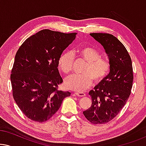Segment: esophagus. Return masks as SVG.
<instances>
[{
    "label": "esophagus",
    "mask_w": 146,
    "mask_h": 146,
    "mask_svg": "<svg viewBox=\"0 0 146 146\" xmlns=\"http://www.w3.org/2000/svg\"><path fill=\"white\" fill-rule=\"evenodd\" d=\"M74 94L76 96H78V97H84L86 96V94L84 92H76Z\"/></svg>",
    "instance_id": "34e87169"
}]
</instances>
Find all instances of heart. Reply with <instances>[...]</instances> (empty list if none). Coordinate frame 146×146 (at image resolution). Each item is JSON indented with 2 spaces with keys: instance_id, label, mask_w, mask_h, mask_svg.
I'll return each instance as SVG.
<instances>
[{
  "instance_id": "b5f03b06",
  "label": "heart",
  "mask_w": 146,
  "mask_h": 146,
  "mask_svg": "<svg viewBox=\"0 0 146 146\" xmlns=\"http://www.w3.org/2000/svg\"><path fill=\"white\" fill-rule=\"evenodd\" d=\"M82 58L86 62L81 74H73L67 78L65 86L68 89L83 92L92 85L93 80L96 83L103 81L109 74L111 64L107 58L100 57L99 52L94 48L86 46L77 50ZM73 54L70 52H64L60 57L58 68L65 74H68L72 70Z\"/></svg>"
}]
</instances>
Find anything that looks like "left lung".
<instances>
[{
	"mask_svg": "<svg viewBox=\"0 0 146 146\" xmlns=\"http://www.w3.org/2000/svg\"><path fill=\"white\" fill-rule=\"evenodd\" d=\"M103 46L111 64L108 76L90 91L92 106L83 113L92 123L102 124L114 118L124 106L133 83L130 56L116 37L107 33L90 34Z\"/></svg>",
	"mask_w": 146,
	"mask_h": 146,
	"instance_id": "left-lung-1",
	"label": "left lung"
}]
</instances>
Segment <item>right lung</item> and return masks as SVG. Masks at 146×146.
Segmentation results:
<instances>
[{
  "mask_svg": "<svg viewBox=\"0 0 146 146\" xmlns=\"http://www.w3.org/2000/svg\"><path fill=\"white\" fill-rule=\"evenodd\" d=\"M76 33L42 30L28 38L18 50L11 71L15 101L31 120L44 122L71 94L58 89L63 80L58 60L63 51L74 40Z\"/></svg>",
  "mask_w": 146,
  "mask_h": 146,
  "instance_id": "1",
  "label": "right lung"
}]
</instances>
